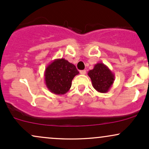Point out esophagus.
Returning a JSON list of instances; mask_svg holds the SVG:
<instances>
[{"label":"esophagus","instance_id":"1","mask_svg":"<svg viewBox=\"0 0 149 149\" xmlns=\"http://www.w3.org/2000/svg\"><path fill=\"white\" fill-rule=\"evenodd\" d=\"M80 74L85 75V73H86V71H85V70H82V71H80Z\"/></svg>","mask_w":149,"mask_h":149}]
</instances>
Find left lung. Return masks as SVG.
Masks as SVG:
<instances>
[{
    "mask_svg": "<svg viewBox=\"0 0 149 149\" xmlns=\"http://www.w3.org/2000/svg\"><path fill=\"white\" fill-rule=\"evenodd\" d=\"M93 88L97 92L106 93L111 88L115 76L109 68L103 63H97L93 69L88 71Z\"/></svg>",
    "mask_w": 149,
    "mask_h": 149,
    "instance_id": "obj_1",
    "label": "left lung"
}]
</instances>
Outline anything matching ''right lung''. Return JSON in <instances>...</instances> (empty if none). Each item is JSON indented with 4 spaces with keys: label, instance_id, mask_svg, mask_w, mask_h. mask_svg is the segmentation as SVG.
Listing matches in <instances>:
<instances>
[{
    "label": "right lung",
    "instance_id": "add662e5",
    "mask_svg": "<svg viewBox=\"0 0 149 149\" xmlns=\"http://www.w3.org/2000/svg\"><path fill=\"white\" fill-rule=\"evenodd\" d=\"M79 72L76 66L65 59H56L45 68V83L54 95H64L70 90L72 80Z\"/></svg>",
    "mask_w": 149,
    "mask_h": 149
}]
</instances>
